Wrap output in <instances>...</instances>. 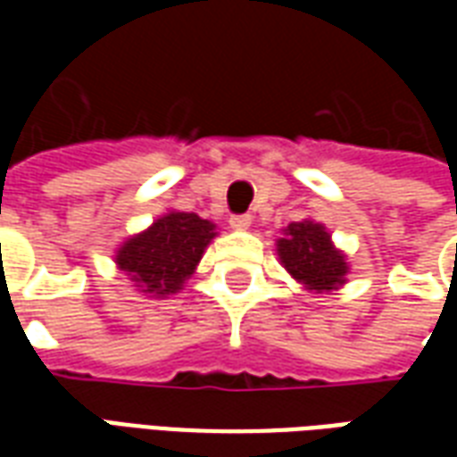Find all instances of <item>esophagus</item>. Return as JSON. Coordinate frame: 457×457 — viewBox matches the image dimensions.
Here are the masks:
<instances>
[{
	"mask_svg": "<svg viewBox=\"0 0 457 457\" xmlns=\"http://www.w3.org/2000/svg\"><path fill=\"white\" fill-rule=\"evenodd\" d=\"M249 225H252V215H232L229 218V228L237 229V232H245V229H249Z\"/></svg>",
	"mask_w": 457,
	"mask_h": 457,
	"instance_id": "obj_1",
	"label": "esophagus"
}]
</instances>
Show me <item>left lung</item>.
Segmentation results:
<instances>
[{"label": "left lung", "mask_w": 457, "mask_h": 457, "mask_svg": "<svg viewBox=\"0 0 457 457\" xmlns=\"http://www.w3.org/2000/svg\"><path fill=\"white\" fill-rule=\"evenodd\" d=\"M277 252L288 274L316 294L343 287L350 269L330 232L313 220L291 222L277 242Z\"/></svg>", "instance_id": "obj_1"}]
</instances>
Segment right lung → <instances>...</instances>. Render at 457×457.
<instances>
[{
    "label": "right lung",
    "instance_id": "add662e5",
    "mask_svg": "<svg viewBox=\"0 0 457 457\" xmlns=\"http://www.w3.org/2000/svg\"><path fill=\"white\" fill-rule=\"evenodd\" d=\"M215 235L210 220L170 210L149 229L121 242L114 262L141 294L169 296L183 288Z\"/></svg>",
    "mask_w": 457,
    "mask_h": 457
}]
</instances>
